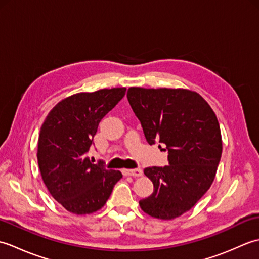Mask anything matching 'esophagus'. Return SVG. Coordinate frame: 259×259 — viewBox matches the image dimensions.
Returning a JSON list of instances; mask_svg holds the SVG:
<instances>
[{
    "label": "esophagus",
    "instance_id": "34e87169",
    "mask_svg": "<svg viewBox=\"0 0 259 259\" xmlns=\"http://www.w3.org/2000/svg\"><path fill=\"white\" fill-rule=\"evenodd\" d=\"M122 174L124 176H133V177H141L142 170L141 169H123Z\"/></svg>",
    "mask_w": 259,
    "mask_h": 259
}]
</instances>
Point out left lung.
<instances>
[{"label":"left lung","instance_id":"8db88e82","mask_svg":"<svg viewBox=\"0 0 259 259\" xmlns=\"http://www.w3.org/2000/svg\"><path fill=\"white\" fill-rule=\"evenodd\" d=\"M126 98L148 144L164 145L168 151V166L144 170L153 192L139 205L155 218H177L196 205L214 179L223 151L216 114L190 90L134 87Z\"/></svg>","mask_w":259,"mask_h":259}]
</instances>
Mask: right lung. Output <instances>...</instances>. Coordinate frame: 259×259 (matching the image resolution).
<instances>
[{
  "label": "right lung",
  "mask_w": 259,
  "mask_h": 259,
  "mask_svg": "<svg viewBox=\"0 0 259 259\" xmlns=\"http://www.w3.org/2000/svg\"><path fill=\"white\" fill-rule=\"evenodd\" d=\"M125 88L78 93L60 101L41 126L37 163L51 196L68 211L92 213L104 206L122 174L93 163L87 152L102 118L125 95Z\"/></svg>",
  "instance_id": "right-lung-1"
}]
</instances>
